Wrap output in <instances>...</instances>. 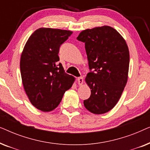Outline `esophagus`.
Segmentation results:
<instances>
[{
  "instance_id": "esophagus-1",
  "label": "esophagus",
  "mask_w": 150,
  "mask_h": 150,
  "mask_svg": "<svg viewBox=\"0 0 150 150\" xmlns=\"http://www.w3.org/2000/svg\"><path fill=\"white\" fill-rule=\"evenodd\" d=\"M77 81H78V83H79V85H82L83 84V78L81 76V77H79L77 79Z\"/></svg>"
}]
</instances>
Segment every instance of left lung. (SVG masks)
Returning <instances> with one entry per match:
<instances>
[{"label": "left lung", "mask_w": 150, "mask_h": 150, "mask_svg": "<svg viewBox=\"0 0 150 150\" xmlns=\"http://www.w3.org/2000/svg\"><path fill=\"white\" fill-rule=\"evenodd\" d=\"M77 40L84 42L90 72L85 79L91 96L84 105L94 114L111 110L128 81L130 54L126 41L108 26L83 30Z\"/></svg>", "instance_id": "left-lung-1"}]
</instances>
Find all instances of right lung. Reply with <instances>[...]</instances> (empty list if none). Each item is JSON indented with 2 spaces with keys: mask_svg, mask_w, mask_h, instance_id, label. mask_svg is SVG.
<instances>
[{
  "mask_svg": "<svg viewBox=\"0 0 150 150\" xmlns=\"http://www.w3.org/2000/svg\"><path fill=\"white\" fill-rule=\"evenodd\" d=\"M72 32L40 28L26 42L20 59L22 83L30 102L39 110H54L74 81L59 63V48Z\"/></svg>",
  "mask_w": 150,
  "mask_h": 150,
  "instance_id": "add662e5",
  "label": "right lung"
}]
</instances>
